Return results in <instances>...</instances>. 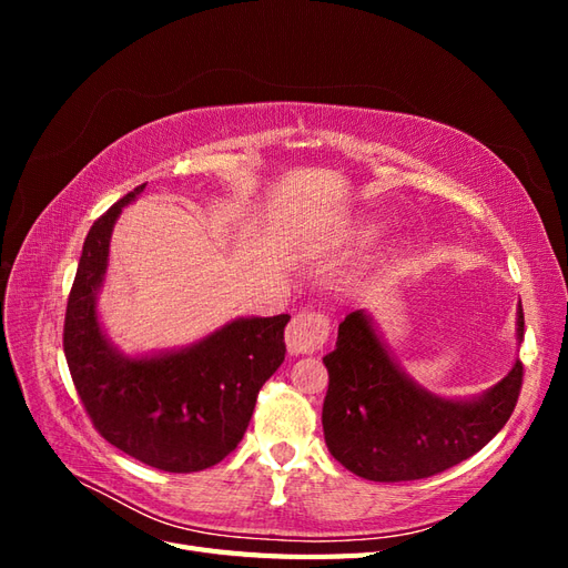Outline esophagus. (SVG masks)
Instances as JSON below:
<instances>
[{
  "instance_id": "1",
  "label": "esophagus",
  "mask_w": 568,
  "mask_h": 568,
  "mask_svg": "<svg viewBox=\"0 0 568 568\" xmlns=\"http://www.w3.org/2000/svg\"><path fill=\"white\" fill-rule=\"evenodd\" d=\"M329 320L322 313L303 311L286 326V348L291 355H311L329 338Z\"/></svg>"
}]
</instances>
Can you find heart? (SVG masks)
I'll list each match as a JSON object with an SVG mask.
<instances>
[{
	"instance_id": "obj_1",
	"label": "heart",
	"mask_w": 568,
	"mask_h": 568,
	"mask_svg": "<svg viewBox=\"0 0 568 568\" xmlns=\"http://www.w3.org/2000/svg\"><path fill=\"white\" fill-rule=\"evenodd\" d=\"M363 234H365V236H367V234H372V227H365V230H363Z\"/></svg>"
}]
</instances>
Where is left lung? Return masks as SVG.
<instances>
[{
  "label": "left lung",
  "instance_id": "8db88e82",
  "mask_svg": "<svg viewBox=\"0 0 568 568\" xmlns=\"http://www.w3.org/2000/svg\"><path fill=\"white\" fill-rule=\"evenodd\" d=\"M517 338H524L521 305ZM324 367L326 448L355 476L382 484L434 476L476 455L511 417L524 382L517 359L478 398H440L400 372L365 311L338 324L336 348L324 355Z\"/></svg>",
  "mask_w": 568,
  "mask_h": 568
}]
</instances>
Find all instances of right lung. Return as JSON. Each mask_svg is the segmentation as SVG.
<instances>
[{
    "instance_id": "add662e5",
    "label": "right lung",
    "mask_w": 568,
    "mask_h": 568,
    "mask_svg": "<svg viewBox=\"0 0 568 568\" xmlns=\"http://www.w3.org/2000/svg\"><path fill=\"white\" fill-rule=\"evenodd\" d=\"M113 203L84 239L68 296L63 353L97 432L153 469L189 474L225 459L244 438L255 398L284 363L288 315L239 317L182 351L125 357L101 332L97 296L120 211Z\"/></svg>"
}]
</instances>
